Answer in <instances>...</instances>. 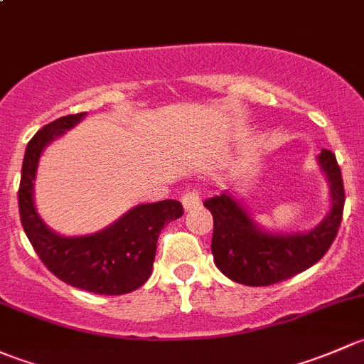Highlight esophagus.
Returning a JSON list of instances; mask_svg holds the SVG:
<instances>
[{"label":"esophagus","mask_w":364,"mask_h":364,"mask_svg":"<svg viewBox=\"0 0 364 364\" xmlns=\"http://www.w3.org/2000/svg\"><path fill=\"white\" fill-rule=\"evenodd\" d=\"M181 201H182L183 208H186V210H194V208L200 207L201 196H200V193H198L196 189H187L186 193H183L181 196Z\"/></svg>","instance_id":"34e87169"}]
</instances>
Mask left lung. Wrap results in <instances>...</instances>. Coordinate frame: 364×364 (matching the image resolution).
<instances>
[{
  "label": "left lung",
  "instance_id": "8db88e82",
  "mask_svg": "<svg viewBox=\"0 0 364 364\" xmlns=\"http://www.w3.org/2000/svg\"><path fill=\"white\" fill-rule=\"evenodd\" d=\"M319 164L331 186L333 205L328 217L309 233H264L230 193L205 201L213 217V261L228 279L243 286H272L305 272L328 252L342 224L346 189L331 151L321 152Z\"/></svg>",
  "mask_w": 364,
  "mask_h": 364
}]
</instances>
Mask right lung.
Masks as SVG:
<instances>
[{
	"mask_svg": "<svg viewBox=\"0 0 364 364\" xmlns=\"http://www.w3.org/2000/svg\"><path fill=\"white\" fill-rule=\"evenodd\" d=\"M84 115L85 112L55 119L29 140L18 186L21 223L40 261L59 280L95 294H126L147 282L161 230L182 217L183 207L177 200L138 205L110 228L89 237H59L48 230L33 203L40 154L48 141L80 122Z\"/></svg>",
	"mask_w": 364,
	"mask_h": 364,
	"instance_id": "add662e5",
	"label": "right lung"
}]
</instances>
